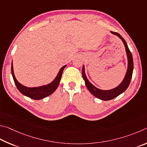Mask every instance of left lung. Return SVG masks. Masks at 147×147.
Wrapping results in <instances>:
<instances>
[{
	"mask_svg": "<svg viewBox=\"0 0 147 147\" xmlns=\"http://www.w3.org/2000/svg\"><path fill=\"white\" fill-rule=\"evenodd\" d=\"M114 35H117L122 40L123 42L124 43L125 47L126 49V51H127V57H128V69L126 73V75L124 79L122 81V83H121L119 86H117L116 88L114 89L109 90H102L99 88H97L96 87H95L93 84H92L90 82L88 79H87L85 71H84V66H83V69H82V76L84 79V81H85V84L88 88V90L90 92V93L94 95L95 97H96L97 98L100 99L101 100H104V101H109V100H111L112 99L115 98V97L119 96L121 94H122L123 92H124L126 90L129 86L131 79H132V73H133V69H134V63H133V58L132 55L131 51H130L129 48L128 47V45L127 42H126L125 40L123 38L121 35L117 32H111Z\"/></svg>",
	"mask_w": 147,
	"mask_h": 147,
	"instance_id": "1",
	"label": "left lung"
}]
</instances>
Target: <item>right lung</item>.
<instances>
[{"mask_svg": "<svg viewBox=\"0 0 147 147\" xmlns=\"http://www.w3.org/2000/svg\"><path fill=\"white\" fill-rule=\"evenodd\" d=\"M66 65L62 67L60 70H59L57 76L55 79L51 82V83L47 84V85L39 86V87H35V88H28L22 85L21 84L19 83V82L15 78L13 73V64L11 63V74L15 82V85H16L17 89L20 93L22 94L24 96H27L30 98H32L35 100H39L41 99L45 98V97L50 96L52 93L55 92V90L57 88V87L60 83V80L63 74V71Z\"/></svg>", "mask_w": 147, "mask_h": 147, "instance_id": "right-lung-1", "label": "right lung"}]
</instances>
